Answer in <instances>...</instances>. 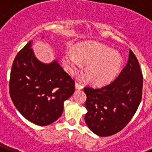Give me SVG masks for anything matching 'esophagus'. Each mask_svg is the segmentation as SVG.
Returning a JSON list of instances; mask_svg holds the SVG:
<instances>
[{"label": "esophagus", "mask_w": 152, "mask_h": 152, "mask_svg": "<svg viewBox=\"0 0 152 152\" xmlns=\"http://www.w3.org/2000/svg\"><path fill=\"white\" fill-rule=\"evenodd\" d=\"M75 87H76V90H82V89H83V85H81V84L79 83V82H76Z\"/></svg>", "instance_id": "1"}]
</instances>
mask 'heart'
Returning a JSON list of instances; mask_svg holds the SVG:
<instances>
[{"label":"heart","mask_w":152,"mask_h":152,"mask_svg":"<svg viewBox=\"0 0 152 152\" xmlns=\"http://www.w3.org/2000/svg\"><path fill=\"white\" fill-rule=\"evenodd\" d=\"M62 62L70 74L85 64V73L91 83L103 85L111 82L118 75L123 58L111 48L94 42L79 43L75 50H67L62 57Z\"/></svg>","instance_id":"obj_1"}]
</instances>
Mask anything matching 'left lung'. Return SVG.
<instances>
[{"mask_svg":"<svg viewBox=\"0 0 152 152\" xmlns=\"http://www.w3.org/2000/svg\"><path fill=\"white\" fill-rule=\"evenodd\" d=\"M143 78L137 57L129 50L126 65L110 85L84 88L88 128L101 137L122 130L135 114L142 99Z\"/></svg>","mask_w":152,"mask_h":152,"instance_id":"obj_1","label":"left lung"}]
</instances>
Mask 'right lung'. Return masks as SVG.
Returning <instances> with one entry per match:
<instances>
[{
  "instance_id": "right-lung-1",
  "label": "right lung",
  "mask_w": 152,
  "mask_h": 152,
  "mask_svg": "<svg viewBox=\"0 0 152 152\" xmlns=\"http://www.w3.org/2000/svg\"><path fill=\"white\" fill-rule=\"evenodd\" d=\"M31 42L15 56L10 93L25 118L37 125L48 126L62 115L64 102L74 93L75 83L56 60L48 64L38 60L31 48Z\"/></svg>"
}]
</instances>
